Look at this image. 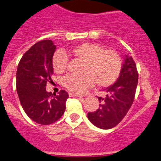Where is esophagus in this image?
<instances>
[{
    "mask_svg": "<svg viewBox=\"0 0 161 161\" xmlns=\"http://www.w3.org/2000/svg\"><path fill=\"white\" fill-rule=\"evenodd\" d=\"M69 96H70V97H82V96L79 95V94H74V93H69Z\"/></svg>",
    "mask_w": 161,
    "mask_h": 161,
    "instance_id": "1",
    "label": "esophagus"
}]
</instances>
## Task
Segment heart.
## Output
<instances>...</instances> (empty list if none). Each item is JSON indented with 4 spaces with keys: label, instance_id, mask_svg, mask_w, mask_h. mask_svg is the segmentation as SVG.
<instances>
[{
    "label": "heart",
    "instance_id": "b5f03b06",
    "mask_svg": "<svg viewBox=\"0 0 161 161\" xmlns=\"http://www.w3.org/2000/svg\"><path fill=\"white\" fill-rule=\"evenodd\" d=\"M70 53L83 61L81 68L82 75H70L63 80V85L70 92L82 94L94 82L98 86H108L119 77L122 60L114 50L104 49L98 44L86 42L72 47ZM67 61L68 58L64 52H55L52 57V67L55 73H64Z\"/></svg>",
    "mask_w": 161,
    "mask_h": 161
}]
</instances>
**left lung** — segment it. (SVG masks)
<instances>
[{"label": "left lung", "instance_id": "left-lung-1", "mask_svg": "<svg viewBox=\"0 0 161 161\" xmlns=\"http://www.w3.org/2000/svg\"><path fill=\"white\" fill-rule=\"evenodd\" d=\"M137 82L136 64L132 56L125 55L118 80L104 90L106 97H97L101 103L99 109L88 113L90 121L103 130H109L116 126L133 104Z\"/></svg>", "mask_w": 161, "mask_h": 161}]
</instances>
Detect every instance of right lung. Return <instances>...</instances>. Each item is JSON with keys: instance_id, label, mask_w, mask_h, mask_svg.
<instances>
[{"instance_id": "right-lung-1", "label": "right lung", "mask_w": 161, "mask_h": 161, "mask_svg": "<svg viewBox=\"0 0 161 161\" xmlns=\"http://www.w3.org/2000/svg\"><path fill=\"white\" fill-rule=\"evenodd\" d=\"M55 48L52 40L37 42L24 54L16 71V91L24 110L32 121L44 125L63 116L69 97L64 90L58 94L46 91L47 82H52Z\"/></svg>"}]
</instances>
